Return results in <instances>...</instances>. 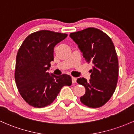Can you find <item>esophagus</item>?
Wrapping results in <instances>:
<instances>
[{
	"instance_id": "esophagus-1",
	"label": "esophagus",
	"mask_w": 134,
	"mask_h": 134,
	"mask_svg": "<svg viewBox=\"0 0 134 134\" xmlns=\"http://www.w3.org/2000/svg\"><path fill=\"white\" fill-rule=\"evenodd\" d=\"M72 83H76V77H72Z\"/></svg>"
}]
</instances>
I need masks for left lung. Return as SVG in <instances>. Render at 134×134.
Masks as SVG:
<instances>
[{
    "mask_svg": "<svg viewBox=\"0 0 134 134\" xmlns=\"http://www.w3.org/2000/svg\"><path fill=\"white\" fill-rule=\"evenodd\" d=\"M70 37L86 62L93 64L90 81L84 77L77 79L86 89L81 102L89 108L102 107L112 97L118 83V59L114 44L106 34L93 27L73 32Z\"/></svg>",
    "mask_w": 134,
    "mask_h": 134,
    "instance_id": "obj_1",
    "label": "left lung"
}]
</instances>
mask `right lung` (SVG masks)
Instances as JSON below:
<instances>
[{
  "instance_id": "add662e5",
  "label": "right lung",
  "mask_w": 134,
  "mask_h": 134,
  "mask_svg": "<svg viewBox=\"0 0 134 134\" xmlns=\"http://www.w3.org/2000/svg\"><path fill=\"white\" fill-rule=\"evenodd\" d=\"M67 34L42 30L30 34L18 51L14 78L18 92L32 107L44 108L55 100L64 86H70L69 75H49L54 48Z\"/></svg>"
}]
</instances>
